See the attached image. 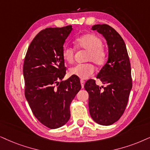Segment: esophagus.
I'll list each match as a JSON object with an SVG mask.
<instances>
[{"instance_id": "1", "label": "esophagus", "mask_w": 150, "mask_h": 150, "mask_svg": "<svg viewBox=\"0 0 150 150\" xmlns=\"http://www.w3.org/2000/svg\"><path fill=\"white\" fill-rule=\"evenodd\" d=\"M80 83H81V88H84L85 81L83 80V79H81V80H80Z\"/></svg>"}]
</instances>
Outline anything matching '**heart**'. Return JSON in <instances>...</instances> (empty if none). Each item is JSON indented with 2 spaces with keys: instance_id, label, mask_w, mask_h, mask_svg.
<instances>
[{
  "instance_id": "heart-1",
  "label": "heart",
  "mask_w": 150,
  "mask_h": 150,
  "mask_svg": "<svg viewBox=\"0 0 150 150\" xmlns=\"http://www.w3.org/2000/svg\"><path fill=\"white\" fill-rule=\"evenodd\" d=\"M75 47L79 50L87 51L85 57L86 62H91L96 66L103 65L106 61L107 52L102 46V41L99 37L94 34H86L77 37L75 41ZM75 49L68 45H64L62 48V58L66 62L72 64L75 57ZM95 67L91 63L79 64L72 67L69 70L71 75L78 77L80 79H87L93 75Z\"/></svg>"
}]
</instances>
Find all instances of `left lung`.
<instances>
[{"instance_id":"8db88e82","label":"left lung","mask_w":150,"mask_h":150,"mask_svg":"<svg viewBox=\"0 0 150 150\" xmlns=\"http://www.w3.org/2000/svg\"><path fill=\"white\" fill-rule=\"evenodd\" d=\"M91 29L105 37L109 58L97 75L105 86L100 87L96 80L90 79L85 83L84 88L89 95L91 116L101 125H110L120 118L127 105L132 88L130 61L125 43L112 27L98 24Z\"/></svg>"}]
</instances>
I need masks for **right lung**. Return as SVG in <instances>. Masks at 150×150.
Here are the masks:
<instances>
[{"label":"right lung","mask_w":150,"mask_h":150,"mask_svg":"<svg viewBox=\"0 0 150 150\" xmlns=\"http://www.w3.org/2000/svg\"><path fill=\"white\" fill-rule=\"evenodd\" d=\"M72 30V25L42 30L25 57V96L36 118L50 129L69 121L70 105L81 87L75 75L62 81L66 73L62 48Z\"/></svg>","instance_id":"right-lung-1"}]
</instances>
